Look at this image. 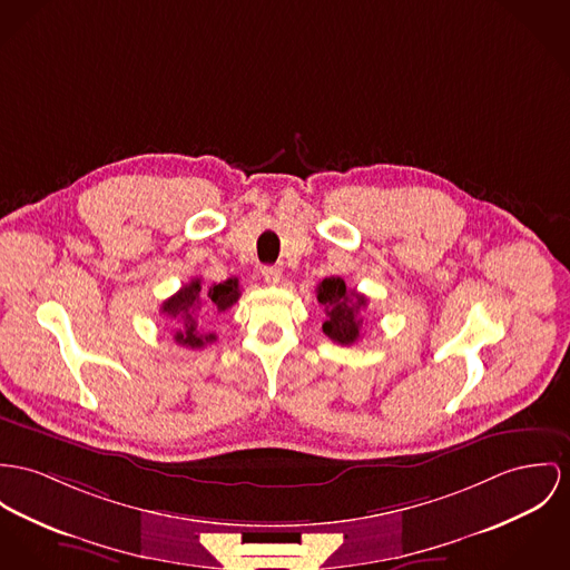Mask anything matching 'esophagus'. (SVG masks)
Here are the masks:
<instances>
[{"label": "esophagus", "instance_id": "esophagus-1", "mask_svg": "<svg viewBox=\"0 0 570 570\" xmlns=\"http://www.w3.org/2000/svg\"><path fill=\"white\" fill-rule=\"evenodd\" d=\"M261 273H263L264 282L271 284V286H275L279 282V277H282V268L279 266H263Z\"/></svg>", "mask_w": 570, "mask_h": 570}]
</instances>
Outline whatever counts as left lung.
Returning a JSON list of instances; mask_svg holds the SVG:
<instances>
[{
  "mask_svg": "<svg viewBox=\"0 0 570 570\" xmlns=\"http://www.w3.org/2000/svg\"><path fill=\"white\" fill-rule=\"evenodd\" d=\"M316 299L325 306V323L323 332L338 345L350 347L360 341V312L366 307V297L350 291L343 277H325L316 286Z\"/></svg>",
  "mask_w": 570,
  "mask_h": 570,
  "instance_id": "obj_1",
  "label": "left lung"
}]
</instances>
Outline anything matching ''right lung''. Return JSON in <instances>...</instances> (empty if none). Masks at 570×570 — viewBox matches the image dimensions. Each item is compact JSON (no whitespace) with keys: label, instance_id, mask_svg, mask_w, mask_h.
<instances>
[{"label":"right lung","instance_id":"right-lung-1","mask_svg":"<svg viewBox=\"0 0 570 570\" xmlns=\"http://www.w3.org/2000/svg\"><path fill=\"white\" fill-rule=\"evenodd\" d=\"M240 297L238 279L229 277L220 284H210L206 286L199 277L190 279L186 286H181L174 297H169L160 312H165L169 318H176L179 330L176 332V343L188 350H202L206 343L215 341V334H199L197 330V318L199 309L204 306L210 307L213 312H225L227 307L234 306Z\"/></svg>","mask_w":570,"mask_h":570}]
</instances>
